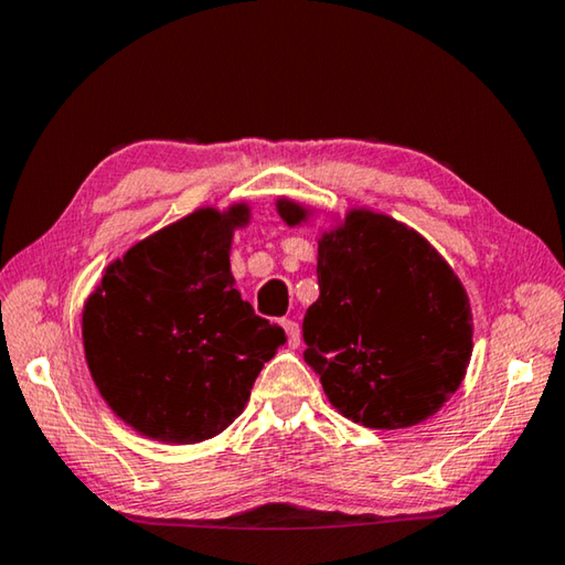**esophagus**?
I'll return each instance as SVG.
<instances>
[{"instance_id": "1", "label": "esophagus", "mask_w": 565, "mask_h": 565, "mask_svg": "<svg viewBox=\"0 0 565 565\" xmlns=\"http://www.w3.org/2000/svg\"><path fill=\"white\" fill-rule=\"evenodd\" d=\"M282 328H285V332H288V344L290 348H298L300 344V324L295 322V320H282Z\"/></svg>"}]
</instances>
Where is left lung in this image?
<instances>
[{
    "label": "left lung",
    "instance_id": "obj_1",
    "mask_svg": "<svg viewBox=\"0 0 565 565\" xmlns=\"http://www.w3.org/2000/svg\"><path fill=\"white\" fill-rule=\"evenodd\" d=\"M277 211L290 225L305 211ZM320 298L302 320L305 362L334 409L372 429L439 412L471 358V312L459 277L407 225L354 211L320 241Z\"/></svg>",
    "mask_w": 565,
    "mask_h": 565
}]
</instances>
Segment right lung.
I'll use <instances>...</instances> for the list:
<instances>
[{"label":"right lung","mask_w":565,"mask_h":565,"mask_svg":"<svg viewBox=\"0 0 565 565\" xmlns=\"http://www.w3.org/2000/svg\"><path fill=\"white\" fill-rule=\"evenodd\" d=\"M247 207L198 211L108 265L84 308V350L102 397L146 437L193 444L221 434L288 334L255 315L231 275Z\"/></svg>","instance_id":"1"}]
</instances>
